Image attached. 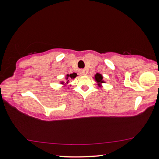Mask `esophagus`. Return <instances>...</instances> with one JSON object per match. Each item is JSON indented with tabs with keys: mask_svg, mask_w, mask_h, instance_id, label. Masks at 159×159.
<instances>
[{
	"mask_svg": "<svg viewBox=\"0 0 159 159\" xmlns=\"http://www.w3.org/2000/svg\"><path fill=\"white\" fill-rule=\"evenodd\" d=\"M80 73H81L82 75L87 74V73H86V71H85V70H81V71H80Z\"/></svg>",
	"mask_w": 159,
	"mask_h": 159,
	"instance_id": "34e87169",
	"label": "esophagus"
}]
</instances>
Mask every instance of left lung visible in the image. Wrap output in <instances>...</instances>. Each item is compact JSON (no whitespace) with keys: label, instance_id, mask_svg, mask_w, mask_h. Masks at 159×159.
<instances>
[{"label":"left lung","instance_id":"left-lung-1","mask_svg":"<svg viewBox=\"0 0 159 159\" xmlns=\"http://www.w3.org/2000/svg\"><path fill=\"white\" fill-rule=\"evenodd\" d=\"M93 79L95 80V81L97 82V83H98V85L99 86V87H102V83H106L103 80V76H102V75L101 74L97 73L95 75V76H94Z\"/></svg>","mask_w":159,"mask_h":159}]
</instances>
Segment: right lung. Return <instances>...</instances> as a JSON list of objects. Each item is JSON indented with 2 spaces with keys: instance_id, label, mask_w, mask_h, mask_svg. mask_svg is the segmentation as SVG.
I'll list each match as a JSON object with an SVG mask.
<instances>
[{
  "instance_id": "1",
  "label": "right lung",
  "mask_w": 159,
  "mask_h": 159,
  "mask_svg": "<svg viewBox=\"0 0 159 159\" xmlns=\"http://www.w3.org/2000/svg\"><path fill=\"white\" fill-rule=\"evenodd\" d=\"M76 76H77V74L76 73L66 74V76H65V81H60V84L62 85L63 87H66L67 85H68L69 83L70 80L74 79ZM69 86H71V85H70Z\"/></svg>"
}]
</instances>
